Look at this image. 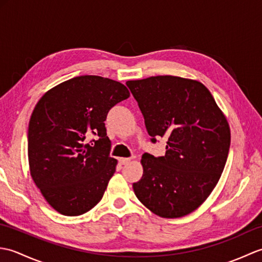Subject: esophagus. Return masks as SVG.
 Wrapping results in <instances>:
<instances>
[{
  "label": "esophagus",
  "mask_w": 262,
  "mask_h": 262,
  "mask_svg": "<svg viewBox=\"0 0 262 262\" xmlns=\"http://www.w3.org/2000/svg\"><path fill=\"white\" fill-rule=\"evenodd\" d=\"M119 162L121 164H128V163L130 162V159L129 158H120L119 159Z\"/></svg>",
  "instance_id": "1"
}]
</instances>
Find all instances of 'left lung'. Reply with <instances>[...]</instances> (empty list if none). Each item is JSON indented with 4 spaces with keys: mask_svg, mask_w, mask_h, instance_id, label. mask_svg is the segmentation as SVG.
Instances as JSON below:
<instances>
[{
    "mask_svg": "<svg viewBox=\"0 0 262 262\" xmlns=\"http://www.w3.org/2000/svg\"><path fill=\"white\" fill-rule=\"evenodd\" d=\"M126 84L151 141L168 140L164 157H142L143 177L133 183L136 197L164 219L192 213L224 170L231 143L229 122L208 89L196 80L159 75Z\"/></svg>",
    "mask_w": 262,
    "mask_h": 262,
    "instance_id": "1",
    "label": "left lung"
}]
</instances>
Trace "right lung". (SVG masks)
Instances as JSON below:
<instances>
[{"label": "right lung", "mask_w": 262, "mask_h": 262, "mask_svg": "<svg viewBox=\"0 0 262 262\" xmlns=\"http://www.w3.org/2000/svg\"><path fill=\"white\" fill-rule=\"evenodd\" d=\"M129 96L120 82L82 75L54 86L36 104L28 128L30 174L59 214L82 215L103 197L117 165L104 121Z\"/></svg>", "instance_id": "right-lung-1"}]
</instances>
